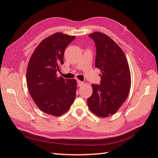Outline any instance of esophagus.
Segmentation results:
<instances>
[{"label":"esophagus","mask_w":158,"mask_h":158,"mask_svg":"<svg viewBox=\"0 0 158 158\" xmlns=\"http://www.w3.org/2000/svg\"><path fill=\"white\" fill-rule=\"evenodd\" d=\"M77 82H78V86H82V85L84 84L83 82H82V81H80V80H78Z\"/></svg>","instance_id":"esophagus-1"}]
</instances>
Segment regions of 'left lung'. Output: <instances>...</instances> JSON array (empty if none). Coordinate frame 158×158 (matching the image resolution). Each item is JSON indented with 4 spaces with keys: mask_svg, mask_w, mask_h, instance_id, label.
I'll list each match as a JSON object with an SVG mask.
<instances>
[{
    "mask_svg": "<svg viewBox=\"0 0 158 158\" xmlns=\"http://www.w3.org/2000/svg\"><path fill=\"white\" fill-rule=\"evenodd\" d=\"M89 36L95 42V66L101 70L100 84H92L93 92L87 103L96 116L113 115L124 103L131 87V75L126 55L112 38L99 32Z\"/></svg>",
    "mask_w": 158,
    "mask_h": 158,
    "instance_id": "obj_1",
    "label": "left lung"
}]
</instances>
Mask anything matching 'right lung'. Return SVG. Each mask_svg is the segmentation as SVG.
<instances>
[{"instance_id": "1", "label": "right lung", "mask_w": 158, "mask_h": 158, "mask_svg": "<svg viewBox=\"0 0 158 158\" xmlns=\"http://www.w3.org/2000/svg\"><path fill=\"white\" fill-rule=\"evenodd\" d=\"M75 36L56 32L44 38L30 59L27 82L30 94L40 110L60 116L70 108L76 98L75 79L58 77L67 46Z\"/></svg>"}]
</instances>
